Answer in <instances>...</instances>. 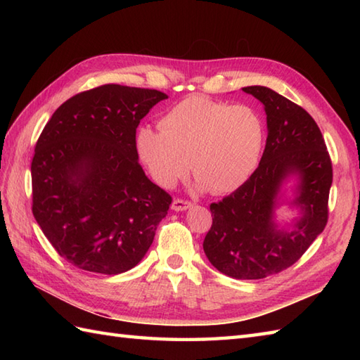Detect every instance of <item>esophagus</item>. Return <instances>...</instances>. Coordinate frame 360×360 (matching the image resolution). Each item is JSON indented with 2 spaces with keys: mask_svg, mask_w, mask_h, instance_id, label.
<instances>
[{
  "mask_svg": "<svg viewBox=\"0 0 360 360\" xmlns=\"http://www.w3.org/2000/svg\"><path fill=\"white\" fill-rule=\"evenodd\" d=\"M188 207H192V202L187 201V200H181V198H176L172 204V209L176 212H181V210H187Z\"/></svg>",
  "mask_w": 360,
  "mask_h": 360,
  "instance_id": "esophagus-1",
  "label": "esophagus"
}]
</instances>
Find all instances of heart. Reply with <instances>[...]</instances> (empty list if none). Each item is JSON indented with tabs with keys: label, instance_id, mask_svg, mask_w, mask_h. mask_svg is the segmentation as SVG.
Instances as JSON below:
<instances>
[{
	"label": "heart",
	"instance_id": "b5f03b06",
	"mask_svg": "<svg viewBox=\"0 0 360 360\" xmlns=\"http://www.w3.org/2000/svg\"><path fill=\"white\" fill-rule=\"evenodd\" d=\"M266 125L254 106L192 96L160 119V129L141 128L136 148L159 186L172 188L190 172L212 193L235 192L258 167Z\"/></svg>",
	"mask_w": 360,
	"mask_h": 360
}]
</instances>
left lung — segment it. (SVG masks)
I'll return each mask as SVG.
<instances>
[{"label":"left lung","instance_id":"left-lung-1","mask_svg":"<svg viewBox=\"0 0 360 360\" xmlns=\"http://www.w3.org/2000/svg\"><path fill=\"white\" fill-rule=\"evenodd\" d=\"M264 105L267 139L257 170L233 193L210 204L212 226L202 248L229 277L258 280L302 258L328 223L333 162L316 120L300 105L266 86L243 88ZM301 176L295 202L304 210L294 231L271 221L273 200L288 174Z\"/></svg>","mask_w":360,"mask_h":360}]
</instances>
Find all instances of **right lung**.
Returning a JSON list of instances; mask_svg holds the SVG:
<instances>
[{
  "label": "right lung",
  "instance_id": "add662e5",
  "mask_svg": "<svg viewBox=\"0 0 360 360\" xmlns=\"http://www.w3.org/2000/svg\"><path fill=\"white\" fill-rule=\"evenodd\" d=\"M158 89L108 83L68 98L38 137L30 164L32 213L60 257L116 275L147 254L172 196L137 162L136 128Z\"/></svg>",
  "mask_w": 360,
  "mask_h": 360
}]
</instances>
